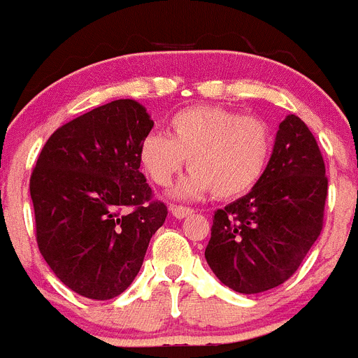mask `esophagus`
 <instances>
[{
  "label": "esophagus",
  "mask_w": 358,
  "mask_h": 358,
  "mask_svg": "<svg viewBox=\"0 0 358 358\" xmlns=\"http://www.w3.org/2000/svg\"><path fill=\"white\" fill-rule=\"evenodd\" d=\"M171 212H173V215H175L176 219H183V217H187V215H191V214H192V208H189V207H178V205H173Z\"/></svg>",
  "instance_id": "1"
}]
</instances>
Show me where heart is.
<instances>
[{"label": "heart", "instance_id": "1", "mask_svg": "<svg viewBox=\"0 0 358 358\" xmlns=\"http://www.w3.org/2000/svg\"><path fill=\"white\" fill-rule=\"evenodd\" d=\"M273 135L259 117L241 115L215 105L176 112L167 135L151 131L141 141L139 164L160 187L173 182L189 160L191 173L175 189L178 198H237L251 191L271 159Z\"/></svg>", "mask_w": 358, "mask_h": 358}]
</instances>
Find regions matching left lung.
I'll list each match as a JSON object with an SVG mask.
<instances>
[{"label": "left lung", "instance_id": "8db88e82", "mask_svg": "<svg viewBox=\"0 0 358 358\" xmlns=\"http://www.w3.org/2000/svg\"><path fill=\"white\" fill-rule=\"evenodd\" d=\"M327 194L320 146L307 124L289 114L260 182L214 214L205 250L214 275L243 294L278 287L320 237Z\"/></svg>", "mask_w": 358, "mask_h": 358}]
</instances>
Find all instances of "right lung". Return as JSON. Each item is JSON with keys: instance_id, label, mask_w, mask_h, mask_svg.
I'll return each mask as SVG.
<instances>
[{"instance_id": "obj_1", "label": "right lung", "mask_w": 358, "mask_h": 358, "mask_svg": "<svg viewBox=\"0 0 358 358\" xmlns=\"http://www.w3.org/2000/svg\"><path fill=\"white\" fill-rule=\"evenodd\" d=\"M151 128L141 103L115 99L60 127L38 155L30 178L38 251L80 296L127 291L166 221L139 171Z\"/></svg>"}]
</instances>
